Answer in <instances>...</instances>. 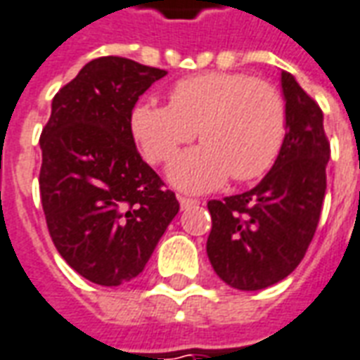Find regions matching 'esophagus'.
<instances>
[{
	"instance_id": "esophagus-1",
	"label": "esophagus",
	"mask_w": 360,
	"mask_h": 360,
	"mask_svg": "<svg viewBox=\"0 0 360 360\" xmlns=\"http://www.w3.org/2000/svg\"><path fill=\"white\" fill-rule=\"evenodd\" d=\"M178 201H180V207H182V211H186V209H190V207L199 205V203H201V201H198V199L184 198V195H178Z\"/></svg>"
}]
</instances>
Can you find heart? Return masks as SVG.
<instances>
[{"label": "heart", "instance_id": "heart-1", "mask_svg": "<svg viewBox=\"0 0 360 360\" xmlns=\"http://www.w3.org/2000/svg\"><path fill=\"white\" fill-rule=\"evenodd\" d=\"M169 97L170 105H136L130 126L151 162L169 161L199 130L203 146L180 153L167 169L178 190L203 193L230 176L249 182L276 162L285 103L270 82L243 72H201L178 80Z\"/></svg>", "mask_w": 360, "mask_h": 360}]
</instances>
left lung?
<instances>
[{"label": "left lung", "instance_id": "8db88e82", "mask_svg": "<svg viewBox=\"0 0 360 360\" xmlns=\"http://www.w3.org/2000/svg\"><path fill=\"white\" fill-rule=\"evenodd\" d=\"M285 138L276 162L253 190L207 203V255L222 282L264 290L295 270L316 232L326 193L330 143L324 115L295 76L282 70Z\"/></svg>", "mask_w": 360, "mask_h": 360}]
</instances>
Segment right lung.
<instances>
[{
    "instance_id": "obj_1",
    "label": "right lung",
    "mask_w": 360,
    "mask_h": 360,
    "mask_svg": "<svg viewBox=\"0 0 360 360\" xmlns=\"http://www.w3.org/2000/svg\"><path fill=\"white\" fill-rule=\"evenodd\" d=\"M167 75L99 57L57 91L41 130L40 195L49 236L80 276L120 285L146 269L176 217V195L136 149L130 115Z\"/></svg>"
}]
</instances>
